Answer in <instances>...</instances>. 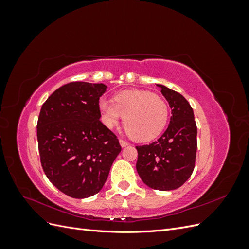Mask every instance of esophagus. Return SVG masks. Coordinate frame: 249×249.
<instances>
[{
    "mask_svg": "<svg viewBox=\"0 0 249 249\" xmlns=\"http://www.w3.org/2000/svg\"><path fill=\"white\" fill-rule=\"evenodd\" d=\"M119 144L122 145V147H125L126 145H129V142L120 138V139H119Z\"/></svg>",
    "mask_w": 249,
    "mask_h": 249,
    "instance_id": "1",
    "label": "esophagus"
}]
</instances>
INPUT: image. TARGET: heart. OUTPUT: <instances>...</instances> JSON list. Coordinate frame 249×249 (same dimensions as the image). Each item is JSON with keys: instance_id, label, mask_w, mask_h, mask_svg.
I'll list each match as a JSON object with an SVG mask.
<instances>
[{"instance_id": "1", "label": "heart", "mask_w": 249, "mask_h": 249, "mask_svg": "<svg viewBox=\"0 0 249 249\" xmlns=\"http://www.w3.org/2000/svg\"><path fill=\"white\" fill-rule=\"evenodd\" d=\"M99 106L104 124L109 129L124 118V126L129 136L137 141L152 140L167 124L168 106L162 97L145 90L119 92L114 100L101 99Z\"/></svg>"}]
</instances>
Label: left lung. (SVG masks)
Segmentation results:
<instances>
[{
    "label": "left lung",
    "mask_w": 249,
    "mask_h": 249,
    "mask_svg": "<svg viewBox=\"0 0 249 249\" xmlns=\"http://www.w3.org/2000/svg\"><path fill=\"white\" fill-rule=\"evenodd\" d=\"M161 92L171 108L167 130L150 144L136 146V169L152 189L169 191L182 186L192 175L197 149V127L193 109L185 97L164 85Z\"/></svg>",
    "instance_id": "left-lung-1"
}]
</instances>
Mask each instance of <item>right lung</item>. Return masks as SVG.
Listing matches in <instances>:
<instances>
[{
    "label": "right lung",
    "instance_id": "1",
    "mask_svg": "<svg viewBox=\"0 0 249 249\" xmlns=\"http://www.w3.org/2000/svg\"><path fill=\"white\" fill-rule=\"evenodd\" d=\"M105 84L71 82L42 105L37 140L42 169L50 182L72 198L100 192L122 150L116 135L101 120Z\"/></svg>",
    "mask_w": 249,
    "mask_h": 249
}]
</instances>
